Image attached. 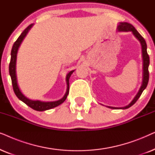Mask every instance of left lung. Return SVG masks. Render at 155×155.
Wrapping results in <instances>:
<instances>
[{"label":"left lung","instance_id":"1","mask_svg":"<svg viewBox=\"0 0 155 155\" xmlns=\"http://www.w3.org/2000/svg\"><path fill=\"white\" fill-rule=\"evenodd\" d=\"M118 30L120 31H132L133 35L137 38V39L139 40V41L140 42L141 46H142V53H143V83L140 88L139 92H137L136 96L134 97V99H133V101L129 104L128 106L124 107H108L110 109H126L130 107L131 106H133L134 104L136 102L137 99H139V97H140V95L143 93V90H145L148 84V81H149V71H148V67L150 65V57L149 55L147 54V44H146L145 40L144 39V38L140 35V33L137 31L134 27L130 23L128 22H120L119 25L118 26Z\"/></svg>","mask_w":155,"mask_h":155}]
</instances>
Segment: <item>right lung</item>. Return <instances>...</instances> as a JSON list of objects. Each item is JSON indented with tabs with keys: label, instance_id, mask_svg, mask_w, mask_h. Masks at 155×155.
<instances>
[{
	"label": "right lung",
	"instance_id": "add662e5",
	"mask_svg": "<svg viewBox=\"0 0 155 155\" xmlns=\"http://www.w3.org/2000/svg\"><path fill=\"white\" fill-rule=\"evenodd\" d=\"M33 26V24L29 25L24 31H22L20 37L18 38V39L16 40V41L15 42L13 46H12V50H11V58H10V62L9 64V73L11 78L12 80V88H13L15 94L18 98L23 101L25 104H26L27 106H29V107H31V109L36 110L38 111H46V110H48L53 108L58 107V105H60L63 102H64V101L66 99L68 94L69 93V79L71 75L73 74L74 71H72L69 72L66 75V83H67V90L66 92L64 95V97L62 99H59L58 101H41L39 100H31L29 99L25 96L24 94L21 92V91L19 88L18 84V80H17V75H16V60H17V54H18V48L20 47L21 43L24 39V38L26 37L27 34L28 33L29 29L31 28V27Z\"/></svg>",
	"mask_w": 155,
	"mask_h": 155
}]
</instances>
